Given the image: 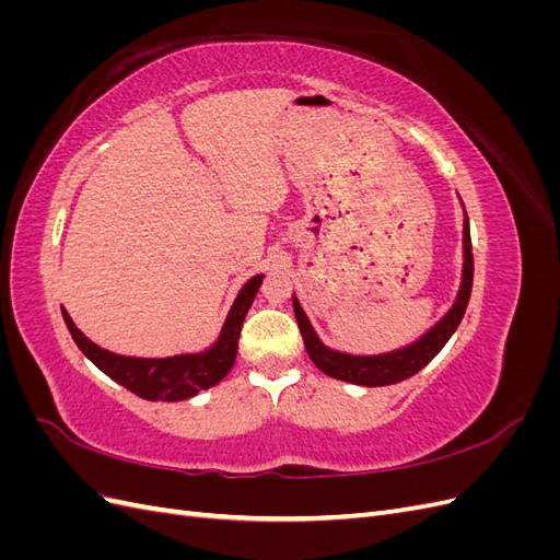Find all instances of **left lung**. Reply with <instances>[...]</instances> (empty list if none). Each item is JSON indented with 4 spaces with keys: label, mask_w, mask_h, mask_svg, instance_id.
I'll return each instance as SVG.
<instances>
[{
    "label": "left lung",
    "mask_w": 560,
    "mask_h": 560,
    "mask_svg": "<svg viewBox=\"0 0 560 560\" xmlns=\"http://www.w3.org/2000/svg\"><path fill=\"white\" fill-rule=\"evenodd\" d=\"M463 249H465V266H463V282L460 292L453 303V308L436 322V325L422 334L416 343L406 346L401 350H393L385 354H369V358H360V354H346L327 348L319 341L317 334L313 331L306 313L301 311L296 296L294 303V315L299 322V331L303 336V346L308 350V358L313 364L325 371L327 376L354 383V385H366V387H378V385H393L399 381H406L416 376L422 366L434 360V354L446 346L453 331L460 325V319L467 311L469 294H471V280H474V257H471V238H469V219L465 214V229H463Z\"/></svg>",
    "instance_id": "obj_1"
}]
</instances>
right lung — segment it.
<instances>
[{
  "instance_id": "obj_1",
  "label": "right lung",
  "mask_w": 560,
  "mask_h": 560,
  "mask_svg": "<svg viewBox=\"0 0 560 560\" xmlns=\"http://www.w3.org/2000/svg\"><path fill=\"white\" fill-rule=\"evenodd\" d=\"M261 280L264 276H254L243 287L224 322L219 341L210 350L198 354H177V358L165 360L124 358V354H114L89 341V338L74 327V322L65 311L62 317L79 350L118 385L128 387L130 393L149 401H179L198 395L200 389L217 385L229 374L235 362V352H238L243 319L252 306L254 296L259 292Z\"/></svg>"
}]
</instances>
